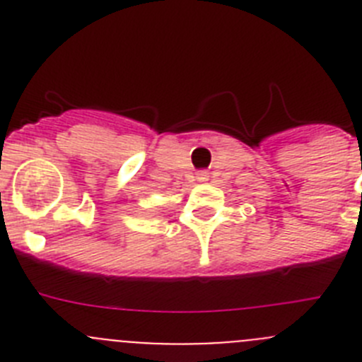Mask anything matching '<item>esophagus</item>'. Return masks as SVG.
Instances as JSON below:
<instances>
[{
    "mask_svg": "<svg viewBox=\"0 0 362 362\" xmlns=\"http://www.w3.org/2000/svg\"><path fill=\"white\" fill-rule=\"evenodd\" d=\"M196 181L197 183H204V181H209V174H206V172H197Z\"/></svg>",
    "mask_w": 362,
    "mask_h": 362,
    "instance_id": "1",
    "label": "esophagus"
}]
</instances>
